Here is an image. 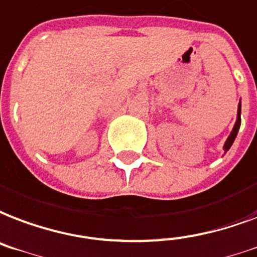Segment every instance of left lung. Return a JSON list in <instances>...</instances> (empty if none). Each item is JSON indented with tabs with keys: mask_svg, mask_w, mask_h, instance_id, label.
Returning <instances> with one entry per match:
<instances>
[{
	"mask_svg": "<svg viewBox=\"0 0 257 257\" xmlns=\"http://www.w3.org/2000/svg\"><path fill=\"white\" fill-rule=\"evenodd\" d=\"M240 124H241V103H238V110H237V120H236V124H234V126H233L232 132H230V135H229L228 140L225 142V146H224V151L226 152V151L232 147L233 142H234V139H236V136H237V132L238 129H240Z\"/></svg>",
	"mask_w": 257,
	"mask_h": 257,
	"instance_id": "left-lung-1",
	"label": "left lung"
}]
</instances>
